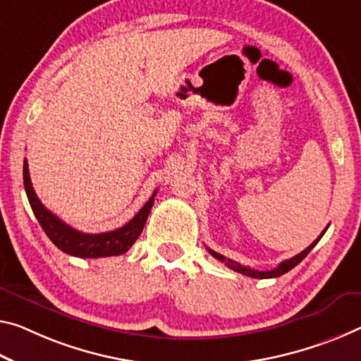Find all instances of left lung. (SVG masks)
I'll list each match as a JSON object with an SVG mask.
<instances>
[{
  "instance_id": "1",
  "label": "left lung",
  "mask_w": 361,
  "mask_h": 361,
  "mask_svg": "<svg viewBox=\"0 0 361 361\" xmlns=\"http://www.w3.org/2000/svg\"><path fill=\"white\" fill-rule=\"evenodd\" d=\"M326 230H328V226H326ZM326 230L322 234H319L318 239H314V241L310 245H308L305 250H302L300 254H297L295 257H293V259L281 262L276 268H274V270H270V271H257V270H252V268H249V267H243L241 263H236V262H233L231 259H226V257H223L221 254L215 252V250H212L209 247H207V250H209L212 257H215L216 260H220V262L225 263L228 268H231V270L238 271V273H243V274H245V276H250V278H278V276H281V274L288 273L289 270H293L295 265H299V263L305 259L307 254L310 252V250L314 247V245H317V243L319 241V239H322V236L326 233Z\"/></svg>"
}]
</instances>
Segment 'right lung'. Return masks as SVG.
Here are the masks:
<instances>
[{
  "instance_id": "right-lung-1",
  "label": "right lung",
  "mask_w": 361,
  "mask_h": 361,
  "mask_svg": "<svg viewBox=\"0 0 361 361\" xmlns=\"http://www.w3.org/2000/svg\"><path fill=\"white\" fill-rule=\"evenodd\" d=\"M24 188L33 214H35L37 220L39 221L44 233H47V236L62 252L73 257H82V259H99V257L122 255L127 252L131 245L135 244L136 239L140 238L142 228L146 225L147 215H149L152 209L154 197L157 194V191H154L149 201L142 205L138 214L127 225L117 228L114 231L88 234L73 230L72 226L66 225L64 221L57 219L53 212H49L44 207L32 186L27 160H24Z\"/></svg>"
}]
</instances>
